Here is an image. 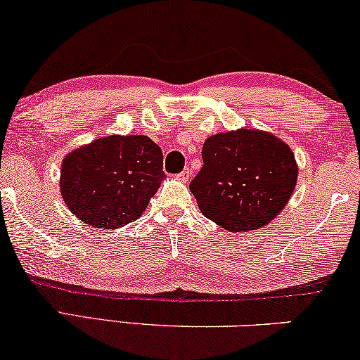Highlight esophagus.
I'll return each instance as SVG.
<instances>
[{
	"mask_svg": "<svg viewBox=\"0 0 360 360\" xmlns=\"http://www.w3.org/2000/svg\"><path fill=\"white\" fill-rule=\"evenodd\" d=\"M178 178H179V181H182V182H187V181H189V179L192 178V169H191V168H186L184 171H181V173L178 174Z\"/></svg>",
	"mask_w": 360,
	"mask_h": 360,
	"instance_id": "esophagus-1",
	"label": "esophagus"
}]
</instances>
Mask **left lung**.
<instances>
[{
  "label": "left lung",
  "mask_w": 360,
  "mask_h": 360,
  "mask_svg": "<svg viewBox=\"0 0 360 360\" xmlns=\"http://www.w3.org/2000/svg\"><path fill=\"white\" fill-rule=\"evenodd\" d=\"M191 192L208 219L228 231H250L280 213L297 182L288 143L270 132L238 129L210 136Z\"/></svg>",
  "instance_id": "8db88e82"
}]
</instances>
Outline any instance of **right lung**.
Wrapping results in <instances>:
<instances>
[{
    "mask_svg": "<svg viewBox=\"0 0 360 360\" xmlns=\"http://www.w3.org/2000/svg\"><path fill=\"white\" fill-rule=\"evenodd\" d=\"M163 178V153L152 139L108 136L66 155L60 186L79 219L116 229L146 212Z\"/></svg>",
    "mask_w": 360,
    "mask_h": 360,
    "instance_id": "right-lung-1",
    "label": "right lung"
}]
</instances>
